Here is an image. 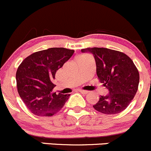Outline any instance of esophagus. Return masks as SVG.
<instances>
[{
	"instance_id": "1",
	"label": "esophagus",
	"mask_w": 151,
	"mask_h": 151,
	"mask_svg": "<svg viewBox=\"0 0 151 151\" xmlns=\"http://www.w3.org/2000/svg\"><path fill=\"white\" fill-rule=\"evenodd\" d=\"M79 92H80L81 93H82V94H88V91H87V90H79Z\"/></svg>"
}]
</instances>
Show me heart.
<instances>
[{"label":"heart","mask_w":151,"mask_h":151,"mask_svg":"<svg viewBox=\"0 0 151 151\" xmlns=\"http://www.w3.org/2000/svg\"><path fill=\"white\" fill-rule=\"evenodd\" d=\"M85 55H80V56L78 57V58H80V57H83V56H85Z\"/></svg>","instance_id":"b5f03b06"}]
</instances>
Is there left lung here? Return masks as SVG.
<instances>
[{
	"label": "left lung",
	"mask_w": 151,
	"mask_h": 151,
	"mask_svg": "<svg viewBox=\"0 0 151 151\" xmlns=\"http://www.w3.org/2000/svg\"><path fill=\"white\" fill-rule=\"evenodd\" d=\"M82 53L93 55L99 81L109 90L93 108L105 114H116L129 106L138 89L139 71L132 60L122 52L105 47H88Z\"/></svg>",
	"instance_id": "8db88e82"
}]
</instances>
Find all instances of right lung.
I'll return each mask as SVG.
<instances>
[{"label": "right lung", "instance_id": "right-lung-1", "mask_svg": "<svg viewBox=\"0 0 151 151\" xmlns=\"http://www.w3.org/2000/svg\"><path fill=\"white\" fill-rule=\"evenodd\" d=\"M74 50L51 47L33 53L19 66L16 74L20 98L29 110L40 116H51L64 106L70 95L56 94L53 83L56 71L74 53Z\"/></svg>", "mask_w": 151, "mask_h": 151}]
</instances>
